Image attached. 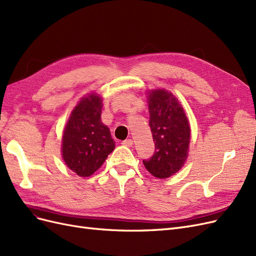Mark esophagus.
<instances>
[{
    "mask_svg": "<svg viewBox=\"0 0 256 256\" xmlns=\"http://www.w3.org/2000/svg\"><path fill=\"white\" fill-rule=\"evenodd\" d=\"M122 145H125V146H128V147H131L134 145V141L131 140V138H127V140H125V141H122Z\"/></svg>",
    "mask_w": 256,
    "mask_h": 256,
    "instance_id": "34e87169",
    "label": "esophagus"
}]
</instances>
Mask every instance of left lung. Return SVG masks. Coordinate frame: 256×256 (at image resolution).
Segmentation results:
<instances>
[{"instance_id": "obj_1", "label": "left lung", "mask_w": 256, "mask_h": 256, "mask_svg": "<svg viewBox=\"0 0 256 256\" xmlns=\"http://www.w3.org/2000/svg\"><path fill=\"white\" fill-rule=\"evenodd\" d=\"M148 110L154 152L143 164L150 174L162 180L184 166L188 156L190 127L180 102L164 90H152L148 95Z\"/></svg>"}]
</instances>
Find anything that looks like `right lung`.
Returning a JSON list of instances; mask_svg holds the SVG:
<instances>
[{
	"instance_id": "add662e5",
	"label": "right lung",
	"mask_w": 256,
	"mask_h": 256,
	"mask_svg": "<svg viewBox=\"0 0 256 256\" xmlns=\"http://www.w3.org/2000/svg\"><path fill=\"white\" fill-rule=\"evenodd\" d=\"M102 99L90 94L74 108L63 134V159L81 177L90 176L114 148L110 129L100 120Z\"/></svg>"
}]
</instances>
